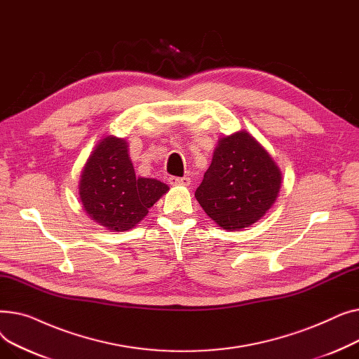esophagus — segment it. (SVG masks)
Wrapping results in <instances>:
<instances>
[{"label": "esophagus", "instance_id": "1", "mask_svg": "<svg viewBox=\"0 0 359 359\" xmlns=\"http://www.w3.org/2000/svg\"><path fill=\"white\" fill-rule=\"evenodd\" d=\"M168 182H170V184H173V186H189V183H191V179L189 177H170L168 179Z\"/></svg>", "mask_w": 359, "mask_h": 359}]
</instances>
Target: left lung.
Masks as SVG:
<instances>
[{
  "label": "left lung",
  "mask_w": 359,
  "mask_h": 359,
  "mask_svg": "<svg viewBox=\"0 0 359 359\" xmlns=\"http://www.w3.org/2000/svg\"><path fill=\"white\" fill-rule=\"evenodd\" d=\"M282 173L268 151L248 130L221 137L195 198L221 229L250 227L275 203Z\"/></svg>",
  "instance_id": "left-lung-1"
}]
</instances>
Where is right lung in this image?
Masks as SVG:
<instances>
[{"label": "right lung", "instance_id": "right-lung-1", "mask_svg": "<svg viewBox=\"0 0 359 359\" xmlns=\"http://www.w3.org/2000/svg\"><path fill=\"white\" fill-rule=\"evenodd\" d=\"M167 192L165 183L135 176L126 140L113 135L100 140L91 151L79 184L84 211L110 231L137 227Z\"/></svg>", "mask_w": 359, "mask_h": 359}]
</instances>
